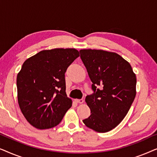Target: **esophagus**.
<instances>
[{
	"label": "esophagus",
	"mask_w": 157,
	"mask_h": 157,
	"mask_svg": "<svg viewBox=\"0 0 157 157\" xmlns=\"http://www.w3.org/2000/svg\"><path fill=\"white\" fill-rule=\"evenodd\" d=\"M75 101L76 103H78V104H83V99H76Z\"/></svg>",
	"instance_id": "1"
}]
</instances>
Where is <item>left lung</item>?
<instances>
[{
  "label": "left lung",
  "instance_id": "obj_1",
  "mask_svg": "<svg viewBox=\"0 0 157 157\" xmlns=\"http://www.w3.org/2000/svg\"><path fill=\"white\" fill-rule=\"evenodd\" d=\"M80 53L94 92L86 97L91 115L83 122L95 132H108L121 123L134 101L136 74L130 63L114 52L82 49Z\"/></svg>",
  "mask_w": 157,
  "mask_h": 157
}]
</instances>
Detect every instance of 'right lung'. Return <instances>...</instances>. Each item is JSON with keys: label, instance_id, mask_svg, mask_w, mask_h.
<instances>
[{"label": "right lung", "instance_id": "obj_1", "mask_svg": "<svg viewBox=\"0 0 157 157\" xmlns=\"http://www.w3.org/2000/svg\"><path fill=\"white\" fill-rule=\"evenodd\" d=\"M79 56L75 48H54L40 51L23 63L17 75L18 102L25 119L35 128L57 126L71 107L65 73Z\"/></svg>", "mask_w": 157, "mask_h": 157}]
</instances>
